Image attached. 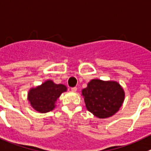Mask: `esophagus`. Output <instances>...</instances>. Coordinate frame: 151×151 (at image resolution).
<instances>
[{
  "instance_id": "1",
  "label": "esophagus",
  "mask_w": 151,
  "mask_h": 151,
  "mask_svg": "<svg viewBox=\"0 0 151 151\" xmlns=\"http://www.w3.org/2000/svg\"><path fill=\"white\" fill-rule=\"evenodd\" d=\"M77 90V87H72L71 88V91H73V92H76Z\"/></svg>"
}]
</instances>
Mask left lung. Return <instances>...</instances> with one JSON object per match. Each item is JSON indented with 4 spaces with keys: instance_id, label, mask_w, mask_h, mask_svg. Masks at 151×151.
I'll return each instance as SVG.
<instances>
[{
    "instance_id": "obj_1",
    "label": "left lung",
    "mask_w": 151,
    "mask_h": 151,
    "mask_svg": "<svg viewBox=\"0 0 151 151\" xmlns=\"http://www.w3.org/2000/svg\"><path fill=\"white\" fill-rule=\"evenodd\" d=\"M86 107L89 112L99 119L112 116L121 108L124 92L116 81L91 80L82 90Z\"/></svg>"
}]
</instances>
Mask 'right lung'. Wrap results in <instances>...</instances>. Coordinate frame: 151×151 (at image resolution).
I'll return each mask as SVG.
<instances>
[{"label":"right lung","mask_w":151,"mask_h":151,"mask_svg":"<svg viewBox=\"0 0 151 151\" xmlns=\"http://www.w3.org/2000/svg\"><path fill=\"white\" fill-rule=\"evenodd\" d=\"M66 91V86L56 84L48 80L40 86L30 89L28 93V100L36 111L46 113L55 109L57 99L62 93Z\"/></svg>","instance_id":"add662e5"}]
</instances>
